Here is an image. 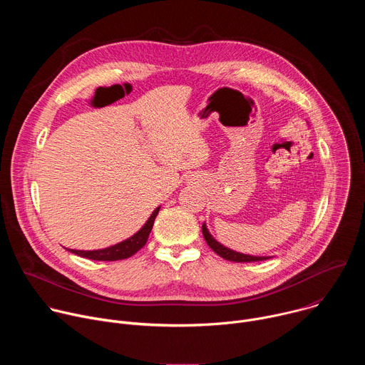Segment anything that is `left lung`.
Listing matches in <instances>:
<instances>
[{"instance_id": "1", "label": "left lung", "mask_w": 365, "mask_h": 365, "mask_svg": "<svg viewBox=\"0 0 365 365\" xmlns=\"http://www.w3.org/2000/svg\"><path fill=\"white\" fill-rule=\"evenodd\" d=\"M202 234H203V238L205 241L207 242V245H210L218 255H221L222 258L225 259H230V262H235V263H250V262H262V259H267L269 257H254V255H247V254H241V252H237V251H232L227 247H224L222 244H220L217 240L212 238V235L210 234V231H207L206 225L203 224L202 225Z\"/></svg>"}]
</instances>
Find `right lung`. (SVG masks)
<instances>
[{
  "label": "right lung",
  "instance_id": "1",
  "mask_svg": "<svg viewBox=\"0 0 365 365\" xmlns=\"http://www.w3.org/2000/svg\"><path fill=\"white\" fill-rule=\"evenodd\" d=\"M160 211V206L155 207L153 211V214L150 215V218L147 220V222L144 224V227L134 234L133 237L127 238L125 241H121L113 247L103 248V250H93V251H82V250H69L71 252L89 258V259H96V262H117V259H124L128 258L131 255H134L140 248H143L148 240L150 231L153 228L154 220L158 217Z\"/></svg>",
  "mask_w": 365,
  "mask_h": 365
}]
</instances>
